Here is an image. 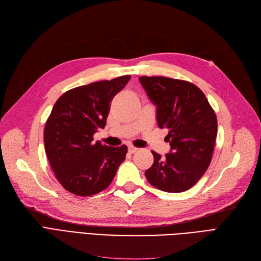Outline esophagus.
Segmentation results:
<instances>
[{"instance_id": "esophagus-1", "label": "esophagus", "mask_w": 261, "mask_h": 261, "mask_svg": "<svg viewBox=\"0 0 261 261\" xmlns=\"http://www.w3.org/2000/svg\"><path fill=\"white\" fill-rule=\"evenodd\" d=\"M137 151H138V148H135V147H129V148H128V152H129L130 154L136 153Z\"/></svg>"}]
</instances>
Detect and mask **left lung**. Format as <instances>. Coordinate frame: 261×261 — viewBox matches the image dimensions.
Wrapping results in <instances>:
<instances>
[{
    "instance_id": "8db88e82",
    "label": "left lung",
    "mask_w": 261,
    "mask_h": 261,
    "mask_svg": "<svg viewBox=\"0 0 261 261\" xmlns=\"http://www.w3.org/2000/svg\"><path fill=\"white\" fill-rule=\"evenodd\" d=\"M156 107V122L167 128L171 151L161 156L151 151L148 181L163 192L181 193L193 187L207 171L217 138L218 122L204 93L194 84L163 76L139 78Z\"/></svg>"
}]
</instances>
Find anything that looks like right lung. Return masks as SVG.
I'll use <instances>...</instances> for the list:
<instances>
[{"label": "right lung", "mask_w": 261, "mask_h": 261, "mask_svg": "<svg viewBox=\"0 0 261 261\" xmlns=\"http://www.w3.org/2000/svg\"><path fill=\"white\" fill-rule=\"evenodd\" d=\"M129 75L91 83L63 93L44 127V148L55 177L66 191L92 196L106 189L125 160L127 147L93 143L105 128L111 101Z\"/></svg>", "instance_id": "add662e5"}]
</instances>
